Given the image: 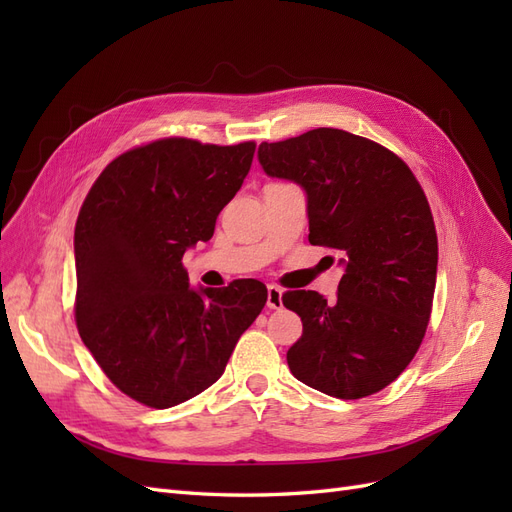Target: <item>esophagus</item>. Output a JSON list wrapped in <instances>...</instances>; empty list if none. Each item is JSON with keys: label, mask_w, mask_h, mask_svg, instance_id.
<instances>
[{"label": "esophagus", "mask_w": 512, "mask_h": 512, "mask_svg": "<svg viewBox=\"0 0 512 512\" xmlns=\"http://www.w3.org/2000/svg\"><path fill=\"white\" fill-rule=\"evenodd\" d=\"M282 288H277V286H269L267 288V307L269 309H280L282 307Z\"/></svg>", "instance_id": "34e87169"}]
</instances>
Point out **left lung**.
<instances>
[{"instance_id": "left-lung-1", "label": "left lung", "mask_w": 512, "mask_h": 512, "mask_svg": "<svg viewBox=\"0 0 512 512\" xmlns=\"http://www.w3.org/2000/svg\"><path fill=\"white\" fill-rule=\"evenodd\" d=\"M269 177L307 194L309 243L339 252L337 299L314 290L282 301L303 322L286 361L292 376L337 399L389 386L421 346L438 273V237L427 196L386 147L335 128L262 143Z\"/></svg>"}]
</instances>
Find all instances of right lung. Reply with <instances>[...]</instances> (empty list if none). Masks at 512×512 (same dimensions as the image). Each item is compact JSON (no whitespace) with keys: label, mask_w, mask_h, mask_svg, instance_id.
<instances>
[{"label":"right lung","mask_w":512,"mask_h":512,"mask_svg":"<svg viewBox=\"0 0 512 512\" xmlns=\"http://www.w3.org/2000/svg\"><path fill=\"white\" fill-rule=\"evenodd\" d=\"M254 151L252 141H153L108 164L79 211L76 327L108 380L138 404L164 410L209 389L267 303L258 280L192 288L181 262L213 237Z\"/></svg>","instance_id":"1"}]
</instances>
